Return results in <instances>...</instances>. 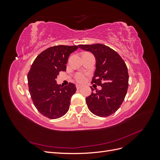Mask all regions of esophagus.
<instances>
[{"label": "esophagus", "instance_id": "obj_1", "mask_svg": "<svg viewBox=\"0 0 160 160\" xmlns=\"http://www.w3.org/2000/svg\"><path fill=\"white\" fill-rule=\"evenodd\" d=\"M76 88L77 89H79L81 88V86L80 85H76Z\"/></svg>", "mask_w": 160, "mask_h": 160}]
</instances>
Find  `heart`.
<instances>
[{
  "label": "heart",
  "instance_id": "1",
  "mask_svg": "<svg viewBox=\"0 0 160 160\" xmlns=\"http://www.w3.org/2000/svg\"><path fill=\"white\" fill-rule=\"evenodd\" d=\"M75 79L78 83H83L86 80V75L83 72H77L75 75Z\"/></svg>",
  "mask_w": 160,
  "mask_h": 160
}]
</instances>
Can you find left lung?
I'll return each mask as SVG.
<instances>
[{
    "label": "left lung",
    "instance_id": "left-lung-1",
    "mask_svg": "<svg viewBox=\"0 0 160 160\" xmlns=\"http://www.w3.org/2000/svg\"><path fill=\"white\" fill-rule=\"evenodd\" d=\"M83 50L91 52L96 59V69L91 83L102 89L86 98L91 112L101 118L114 113L126 95L129 75L126 64L118 53L103 44L80 45ZM92 91H94L91 88Z\"/></svg>",
    "mask_w": 160,
    "mask_h": 160
}]
</instances>
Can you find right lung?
<instances>
[{
  "instance_id": "obj_1",
  "label": "right lung",
  "mask_w": 160,
  "mask_h": 160,
  "mask_svg": "<svg viewBox=\"0 0 160 160\" xmlns=\"http://www.w3.org/2000/svg\"><path fill=\"white\" fill-rule=\"evenodd\" d=\"M78 48L67 45L48 48L36 57L28 72V90L33 104L47 118H59L69 109L76 87L69 83L62 88L57 84L55 79L60 71H66L69 55Z\"/></svg>"
}]
</instances>
